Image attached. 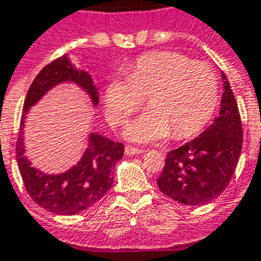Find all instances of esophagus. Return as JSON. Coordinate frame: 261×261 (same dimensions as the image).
<instances>
[{"label":"esophagus","instance_id":"34e87169","mask_svg":"<svg viewBox=\"0 0 261 261\" xmlns=\"http://www.w3.org/2000/svg\"><path fill=\"white\" fill-rule=\"evenodd\" d=\"M140 153H145L143 149H138L135 146H125V154L127 156H134V154H140Z\"/></svg>","mask_w":261,"mask_h":261}]
</instances>
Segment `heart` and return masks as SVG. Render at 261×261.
<instances>
[{"label":"heart","mask_w":261,"mask_h":261,"mask_svg":"<svg viewBox=\"0 0 261 261\" xmlns=\"http://www.w3.org/2000/svg\"><path fill=\"white\" fill-rule=\"evenodd\" d=\"M146 98L149 111L130 122L125 138L151 142L186 139L202 130L219 102V81L214 68L191 62L174 51H153L138 57L126 79H111L104 91L107 116L119 126L140 108Z\"/></svg>","instance_id":"obj_1"}]
</instances>
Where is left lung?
Returning a JSON list of instances; mask_svg holds the SVG:
<instances>
[{"instance_id": "obj_1", "label": "left lung", "mask_w": 261, "mask_h": 261, "mask_svg": "<svg viewBox=\"0 0 261 261\" xmlns=\"http://www.w3.org/2000/svg\"><path fill=\"white\" fill-rule=\"evenodd\" d=\"M222 79L219 115L198 138L167 153L157 178L160 191L180 204L211 202L225 191L236 170L243 130L238 102L225 73Z\"/></svg>"}]
</instances>
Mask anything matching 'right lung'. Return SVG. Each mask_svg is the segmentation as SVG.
Returning a JSON list of instances; mask_svg holds the SVG:
<instances>
[{
  "instance_id": "add662e5",
  "label": "right lung",
  "mask_w": 261,
  "mask_h": 261,
  "mask_svg": "<svg viewBox=\"0 0 261 261\" xmlns=\"http://www.w3.org/2000/svg\"><path fill=\"white\" fill-rule=\"evenodd\" d=\"M71 81L86 90L94 105L98 104L97 87L91 75L77 70L67 56L59 57L39 71L28 90L19 136L16 140V162L22 181L29 197L42 208L59 215H74L95 204L110 191L114 184V169L123 156L125 147L98 134L90 135V143L81 160L62 174H45L33 169L23 156V123L29 108L38 102L50 88L60 83Z\"/></svg>"
}]
</instances>
